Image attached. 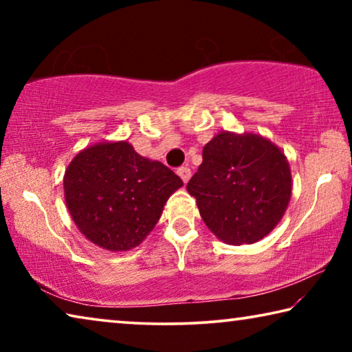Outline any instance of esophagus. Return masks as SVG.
Wrapping results in <instances>:
<instances>
[{"label": "esophagus", "mask_w": 352, "mask_h": 352, "mask_svg": "<svg viewBox=\"0 0 352 352\" xmlns=\"http://www.w3.org/2000/svg\"><path fill=\"white\" fill-rule=\"evenodd\" d=\"M177 174L182 178L183 183H188V180L190 178V169L188 168V166H182V168L177 169Z\"/></svg>", "instance_id": "34e87169"}]
</instances>
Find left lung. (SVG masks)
<instances>
[{"label": "left lung", "instance_id": "obj_1", "mask_svg": "<svg viewBox=\"0 0 352 352\" xmlns=\"http://www.w3.org/2000/svg\"><path fill=\"white\" fill-rule=\"evenodd\" d=\"M186 189L208 228L242 245L261 241L283 219L292 174L281 148L264 136L220 132L204 147V163Z\"/></svg>", "mask_w": 352, "mask_h": 352}]
</instances>
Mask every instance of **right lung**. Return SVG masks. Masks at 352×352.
I'll return each instance as SVG.
<instances>
[{
  "instance_id": "1",
  "label": "right lung",
  "mask_w": 352,
  "mask_h": 352,
  "mask_svg": "<svg viewBox=\"0 0 352 352\" xmlns=\"http://www.w3.org/2000/svg\"><path fill=\"white\" fill-rule=\"evenodd\" d=\"M182 178L163 163L141 157L127 141L83 148L65 170L67 208L80 233L98 247H138L162 217Z\"/></svg>"
}]
</instances>
